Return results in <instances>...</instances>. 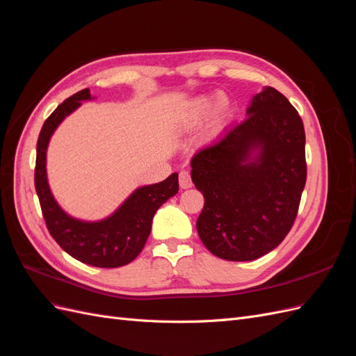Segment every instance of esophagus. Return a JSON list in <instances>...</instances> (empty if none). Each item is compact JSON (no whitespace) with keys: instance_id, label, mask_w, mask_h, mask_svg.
Here are the masks:
<instances>
[{"instance_id":"34e87169","label":"esophagus","mask_w":356,"mask_h":356,"mask_svg":"<svg viewBox=\"0 0 356 356\" xmlns=\"http://www.w3.org/2000/svg\"><path fill=\"white\" fill-rule=\"evenodd\" d=\"M193 186L191 177L188 170H181L179 172V187L181 188H190Z\"/></svg>"}]
</instances>
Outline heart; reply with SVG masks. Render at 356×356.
Here are the masks:
<instances>
[{
  "label": "heart",
  "instance_id": "obj_1",
  "mask_svg": "<svg viewBox=\"0 0 356 356\" xmlns=\"http://www.w3.org/2000/svg\"><path fill=\"white\" fill-rule=\"evenodd\" d=\"M215 104L213 111V122L211 126V134H218L224 123L229 120L232 115V105L229 99L221 98L218 93H209V95H202L197 98L191 99L184 108H182L179 117H178V126L182 129H191L197 126L204 117H207Z\"/></svg>",
  "mask_w": 356,
  "mask_h": 356
}]
</instances>
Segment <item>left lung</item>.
Instances as JSON below:
<instances>
[{
    "label": "left lung",
    "mask_w": 356,
    "mask_h": 356,
    "mask_svg": "<svg viewBox=\"0 0 356 356\" xmlns=\"http://www.w3.org/2000/svg\"><path fill=\"white\" fill-rule=\"evenodd\" d=\"M246 114L191 159L193 184L204 197L197 233L227 261L257 260L285 239L307 177L303 120L285 96L264 88Z\"/></svg>",
    "instance_id": "8db88e82"
}]
</instances>
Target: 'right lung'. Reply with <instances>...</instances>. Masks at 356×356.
I'll list each match as a JSON object with an SVG mask.
<instances>
[{
    "label": "right lung",
    "instance_id": "add662e5",
    "mask_svg": "<svg viewBox=\"0 0 356 356\" xmlns=\"http://www.w3.org/2000/svg\"><path fill=\"white\" fill-rule=\"evenodd\" d=\"M86 99H90L89 89L74 93L42 124L37 141L35 191L47 230L63 251L89 266L102 268L122 267L134 261L143 251L152 232L156 211L178 193V174H172L157 184L138 188L106 220L84 222L71 218L59 208L50 193L46 177V149L50 136L59 123Z\"/></svg>",
    "mask_w": 356,
    "mask_h": 356
}]
</instances>
